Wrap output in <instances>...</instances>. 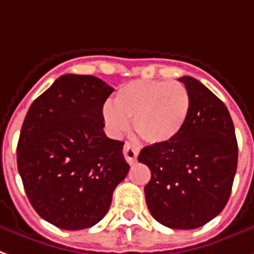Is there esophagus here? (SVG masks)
I'll return each instance as SVG.
<instances>
[{"label":"esophagus","instance_id":"1","mask_svg":"<svg viewBox=\"0 0 254 254\" xmlns=\"http://www.w3.org/2000/svg\"><path fill=\"white\" fill-rule=\"evenodd\" d=\"M138 152H140L138 146H135L131 142H127L125 146H124V156H125V160L129 164H134L135 160H137V156H138Z\"/></svg>","mask_w":254,"mask_h":254}]
</instances>
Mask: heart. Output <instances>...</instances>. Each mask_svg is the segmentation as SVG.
Returning <instances> with one entry per match:
<instances>
[{
	"instance_id": "obj_1",
	"label": "heart",
	"mask_w": 254,
	"mask_h": 254,
	"mask_svg": "<svg viewBox=\"0 0 254 254\" xmlns=\"http://www.w3.org/2000/svg\"><path fill=\"white\" fill-rule=\"evenodd\" d=\"M190 112V96L180 82L135 80L123 85L114 96V106L106 104L102 117L113 135L129 129L148 144H165L183 130Z\"/></svg>"
}]
</instances>
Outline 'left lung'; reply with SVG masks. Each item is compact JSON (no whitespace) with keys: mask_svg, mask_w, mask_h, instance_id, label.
Here are the masks:
<instances>
[{"mask_svg":"<svg viewBox=\"0 0 254 254\" xmlns=\"http://www.w3.org/2000/svg\"><path fill=\"white\" fill-rule=\"evenodd\" d=\"M179 81L190 96L187 123L174 140L145 146L138 161L152 173L144 190L153 217L172 229H196L225 208L239 148L224 102L193 77Z\"/></svg>","mask_w":254,"mask_h":254,"instance_id":"obj_1","label":"left lung"}]
</instances>
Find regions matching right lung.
I'll use <instances>...</instances> for the list:
<instances>
[{"label": "right lung", "mask_w": 254, "mask_h": 254, "mask_svg": "<svg viewBox=\"0 0 254 254\" xmlns=\"http://www.w3.org/2000/svg\"><path fill=\"white\" fill-rule=\"evenodd\" d=\"M113 90L93 75L64 74L26 113L17 145L19 176L34 210L57 228L101 221L129 172L124 142L104 131L102 108Z\"/></svg>", "instance_id": "obj_1"}]
</instances>
